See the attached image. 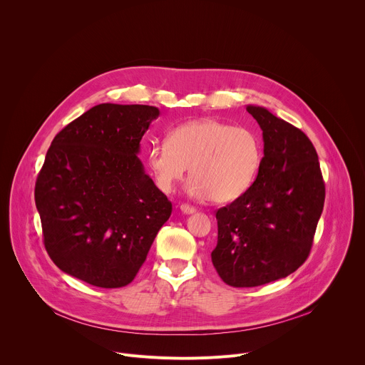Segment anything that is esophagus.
<instances>
[{
  "label": "esophagus",
  "instance_id": "34e87169",
  "mask_svg": "<svg viewBox=\"0 0 365 365\" xmlns=\"http://www.w3.org/2000/svg\"><path fill=\"white\" fill-rule=\"evenodd\" d=\"M180 211H182L183 214H186V215H190V214H195V212H196V210H195L193 206H190V205H186V203L180 205Z\"/></svg>",
  "mask_w": 365,
  "mask_h": 365
}]
</instances>
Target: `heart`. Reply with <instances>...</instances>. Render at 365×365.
Listing matches in <instances>:
<instances>
[{
  "label": "heart",
  "instance_id": "b5f03b06",
  "mask_svg": "<svg viewBox=\"0 0 365 365\" xmlns=\"http://www.w3.org/2000/svg\"><path fill=\"white\" fill-rule=\"evenodd\" d=\"M263 150L257 134L217 118H199L175 127L168 143H155L147 165L155 186L170 193L185 173L192 175L187 193L230 202L245 193L262 166Z\"/></svg>",
  "mask_w": 365,
  "mask_h": 365
}]
</instances>
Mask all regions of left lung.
<instances>
[{
	"label": "left lung",
	"mask_w": 365,
	"mask_h": 365,
	"mask_svg": "<svg viewBox=\"0 0 365 365\" xmlns=\"http://www.w3.org/2000/svg\"><path fill=\"white\" fill-rule=\"evenodd\" d=\"M263 131L264 158L250 189L217 212L212 264L232 287L296 272L309 255L325 202L318 154L303 131L264 107L247 106Z\"/></svg>",
	"instance_id": "8db88e82"
}]
</instances>
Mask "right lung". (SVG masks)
Listing matches in <instances>:
<instances>
[{
	"label": "right lung",
	"mask_w": 365,
	"mask_h": 365,
	"mask_svg": "<svg viewBox=\"0 0 365 365\" xmlns=\"http://www.w3.org/2000/svg\"><path fill=\"white\" fill-rule=\"evenodd\" d=\"M159 108L99 103L51 141L34 199L44 247L66 274L96 287L131 283L172 203L145 173L140 141Z\"/></svg>",
	"instance_id": "obj_1"
}]
</instances>
